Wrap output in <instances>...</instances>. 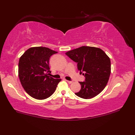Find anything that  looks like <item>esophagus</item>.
Returning a JSON list of instances; mask_svg holds the SVG:
<instances>
[{
	"mask_svg": "<svg viewBox=\"0 0 135 135\" xmlns=\"http://www.w3.org/2000/svg\"><path fill=\"white\" fill-rule=\"evenodd\" d=\"M66 81L69 84H71V83H73V81H69V80H66Z\"/></svg>",
	"mask_w": 135,
	"mask_h": 135,
	"instance_id": "obj_1",
	"label": "esophagus"
}]
</instances>
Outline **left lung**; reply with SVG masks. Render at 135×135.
Returning <instances> with one entry per match:
<instances>
[{"instance_id": "obj_1", "label": "left lung", "mask_w": 135, "mask_h": 135, "mask_svg": "<svg viewBox=\"0 0 135 135\" xmlns=\"http://www.w3.org/2000/svg\"><path fill=\"white\" fill-rule=\"evenodd\" d=\"M77 62L78 69L85 76V81H79L81 89L75 94L84 99L96 96L104 90L111 73L110 58L101 49L82 46L66 52Z\"/></svg>"}]
</instances>
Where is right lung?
I'll return each instance as SVG.
<instances>
[{
	"label": "right lung",
	"mask_w": 135,
	"mask_h": 135,
	"mask_svg": "<svg viewBox=\"0 0 135 135\" xmlns=\"http://www.w3.org/2000/svg\"><path fill=\"white\" fill-rule=\"evenodd\" d=\"M57 52L47 47H35L28 49L20 57V82L28 95L35 99L44 100L50 97L61 80L48 76L51 73L49 60Z\"/></svg>",
	"instance_id": "right-lung-1"
}]
</instances>
